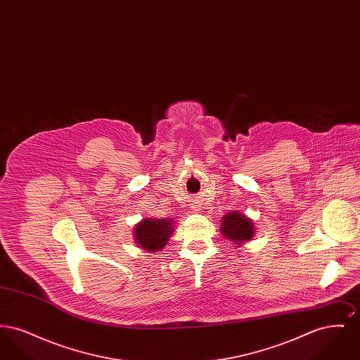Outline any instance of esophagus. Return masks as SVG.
Masks as SVG:
<instances>
[{"instance_id":"obj_1","label":"esophagus","mask_w":360,"mask_h":360,"mask_svg":"<svg viewBox=\"0 0 360 360\" xmlns=\"http://www.w3.org/2000/svg\"><path fill=\"white\" fill-rule=\"evenodd\" d=\"M197 210H198V209H197Z\"/></svg>"}]
</instances>
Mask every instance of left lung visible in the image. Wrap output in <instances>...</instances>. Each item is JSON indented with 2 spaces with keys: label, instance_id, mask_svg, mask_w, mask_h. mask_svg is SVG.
<instances>
[{
  "label": "left lung",
  "instance_id": "left-lung-1",
  "mask_svg": "<svg viewBox=\"0 0 360 360\" xmlns=\"http://www.w3.org/2000/svg\"><path fill=\"white\" fill-rule=\"evenodd\" d=\"M221 232L228 239L235 240L238 244L251 239L254 236L252 221L239 212H231L224 216L221 221Z\"/></svg>",
  "mask_w": 360,
  "mask_h": 360
}]
</instances>
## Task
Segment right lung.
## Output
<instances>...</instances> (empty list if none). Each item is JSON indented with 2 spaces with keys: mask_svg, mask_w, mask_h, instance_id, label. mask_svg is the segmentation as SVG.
I'll return each instance as SVG.
<instances>
[{
  "mask_svg": "<svg viewBox=\"0 0 360 360\" xmlns=\"http://www.w3.org/2000/svg\"><path fill=\"white\" fill-rule=\"evenodd\" d=\"M172 231L174 228H172V219L170 220L146 219L144 221L137 224L135 228V238H136L137 244L141 248L154 252L166 245Z\"/></svg>",
  "mask_w": 360,
  "mask_h": 360,
  "instance_id": "right-lung-1",
  "label": "right lung"
}]
</instances>
